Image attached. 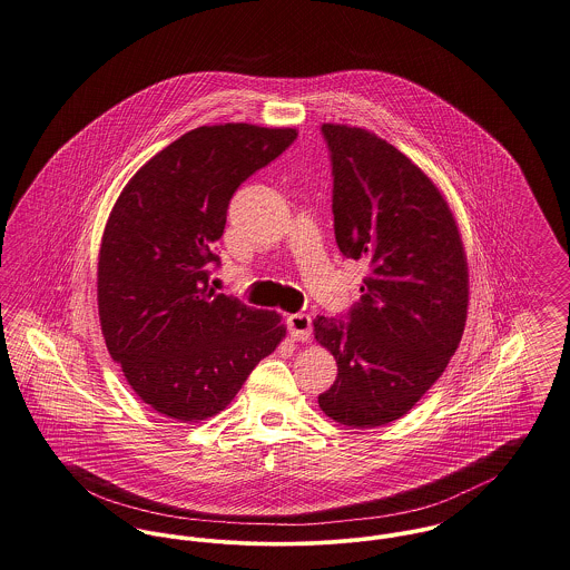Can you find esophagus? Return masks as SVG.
<instances>
[{"instance_id":"obj_1","label":"esophagus","mask_w":570,"mask_h":570,"mask_svg":"<svg viewBox=\"0 0 570 570\" xmlns=\"http://www.w3.org/2000/svg\"><path fill=\"white\" fill-rule=\"evenodd\" d=\"M286 327H288L293 341H307L312 334V318H309V314H291L286 318Z\"/></svg>"}]
</instances>
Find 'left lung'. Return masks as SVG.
<instances>
[{
	"label": "left lung",
	"mask_w": 570,
	"mask_h": 570,
	"mask_svg": "<svg viewBox=\"0 0 570 570\" xmlns=\"http://www.w3.org/2000/svg\"><path fill=\"white\" fill-rule=\"evenodd\" d=\"M341 254L368 264L360 302L318 316L314 338L338 377L318 394L341 425L380 428L407 414L458 350L469 271L455 219L434 181L384 138L325 124Z\"/></svg>",
	"instance_id": "1"
}]
</instances>
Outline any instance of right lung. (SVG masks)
<instances>
[{
	"label": "right lung",
	"instance_id": "add662e5",
	"mask_svg": "<svg viewBox=\"0 0 570 570\" xmlns=\"http://www.w3.org/2000/svg\"><path fill=\"white\" fill-rule=\"evenodd\" d=\"M295 138L249 124L186 131L110 213L97 264L101 332L134 393L165 416H215L286 334L277 312L215 293L210 266L229 199Z\"/></svg>",
	"mask_w": 570,
	"mask_h": 570
}]
</instances>
